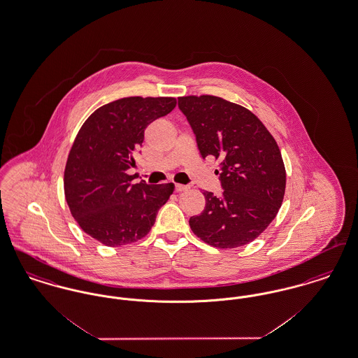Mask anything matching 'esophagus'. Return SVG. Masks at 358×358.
Wrapping results in <instances>:
<instances>
[{
	"instance_id": "34e87169",
	"label": "esophagus",
	"mask_w": 358,
	"mask_h": 358,
	"mask_svg": "<svg viewBox=\"0 0 358 358\" xmlns=\"http://www.w3.org/2000/svg\"><path fill=\"white\" fill-rule=\"evenodd\" d=\"M189 187L187 185H181V184H176V192H185Z\"/></svg>"
}]
</instances>
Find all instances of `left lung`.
<instances>
[{
	"label": "left lung",
	"instance_id": "left-lung-1",
	"mask_svg": "<svg viewBox=\"0 0 358 358\" xmlns=\"http://www.w3.org/2000/svg\"><path fill=\"white\" fill-rule=\"evenodd\" d=\"M201 157L219 161L222 197L204 192L205 208L189 225L204 243L231 250L254 241L276 217L286 190L279 146L248 108L213 95L178 98Z\"/></svg>",
	"mask_w": 358,
	"mask_h": 358
}]
</instances>
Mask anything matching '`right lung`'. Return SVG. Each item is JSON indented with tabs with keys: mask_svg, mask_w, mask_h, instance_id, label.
Wrapping results in <instances>:
<instances>
[{
	"mask_svg": "<svg viewBox=\"0 0 358 358\" xmlns=\"http://www.w3.org/2000/svg\"><path fill=\"white\" fill-rule=\"evenodd\" d=\"M171 96H130L95 110L80 127L64 169L71 215L87 235L107 247L145 238L174 185L133 184L129 169L148 124L176 107Z\"/></svg>",
	"mask_w": 358,
	"mask_h": 358,
	"instance_id": "obj_1",
	"label": "right lung"
}]
</instances>
